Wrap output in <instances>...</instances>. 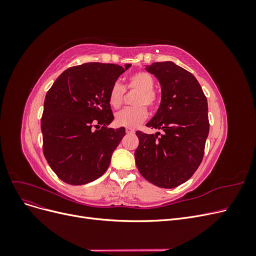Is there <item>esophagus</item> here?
Instances as JSON below:
<instances>
[{"mask_svg": "<svg viewBox=\"0 0 256 256\" xmlns=\"http://www.w3.org/2000/svg\"><path fill=\"white\" fill-rule=\"evenodd\" d=\"M126 132L127 134H134L136 130L134 128H126Z\"/></svg>", "mask_w": 256, "mask_h": 256, "instance_id": "esophagus-1", "label": "esophagus"}]
</instances>
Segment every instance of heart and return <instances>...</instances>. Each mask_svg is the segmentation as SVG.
<instances>
[{
  "instance_id": "heart-1",
  "label": "heart",
  "mask_w": 256,
  "mask_h": 256,
  "mask_svg": "<svg viewBox=\"0 0 256 256\" xmlns=\"http://www.w3.org/2000/svg\"><path fill=\"white\" fill-rule=\"evenodd\" d=\"M154 79L152 74L146 72H140L132 74L128 80V88L138 90L134 104H138L131 108H125L115 114V124L122 127L134 128L141 124L147 116L146 106H152L157 102V94L154 88ZM125 88L120 82H115L110 88L108 94L109 104L118 109L122 104Z\"/></svg>"
}]
</instances>
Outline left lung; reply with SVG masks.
<instances>
[{
  "instance_id": "left-lung-1",
  "label": "left lung",
  "mask_w": 256,
  "mask_h": 256,
  "mask_svg": "<svg viewBox=\"0 0 256 256\" xmlns=\"http://www.w3.org/2000/svg\"><path fill=\"white\" fill-rule=\"evenodd\" d=\"M145 69L161 86L159 109L146 126L164 132L158 138L136 131V164L150 182L175 188L187 182L202 162L209 132L207 99L196 76L171 60Z\"/></svg>"
}]
</instances>
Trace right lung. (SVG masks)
Masks as SVG:
<instances>
[{
    "label": "right lung",
    "instance_id": "add662e5",
    "mask_svg": "<svg viewBox=\"0 0 256 256\" xmlns=\"http://www.w3.org/2000/svg\"><path fill=\"white\" fill-rule=\"evenodd\" d=\"M130 66L86 63L68 68L47 92L40 124L44 154L60 180L84 184L109 168L126 132L124 127L106 128L114 120L108 94ZM98 126L102 129H92Z\"/></svg>",
    "mask_w": 256,
    "mask_h": 256
}]
</instances>
